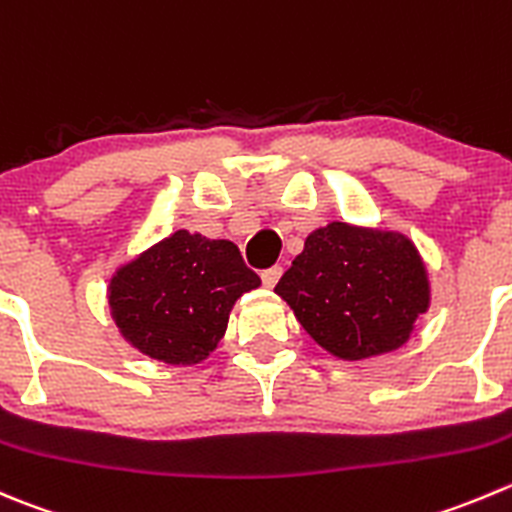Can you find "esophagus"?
<instances>
[{
	"label": "esophagus",
	"mask_w": 512,
	"mask_h": 512,
	"mask_svg": "<svg viewBox=\"0 0 512 512\" xmlns=\"http://www.w3.org/2000/svg\"><path fill=\"white\" fill-rule=\"evenodd\" d=\"M280 277H282V267L280 265L270 267V270H262V285H265V287H275Z\"/></svg>",
	"instance_id": "obj_1"
}]
</instances>
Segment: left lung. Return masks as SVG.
Here are the masks:
<instances>
[{
    "mask_svg": "<svg viewBox=\"0 0 512 512\" xmlns=\"http://www.w3.org/2000/svg\"><path fill=\"white\" fill-rule=\"evenodd\" d=\"M307 335L342 360L390 352L408 342L428 310V272L413 242L330 222L275 287Z\"/></svg>",
    "mask_w": 512,
    "mask_h": 512,
    "instance_id": "left-lung-1",
    "label": "left lung"
}]
</instances>
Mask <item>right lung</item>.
Instances as JSON below:
<instances>
[{
  "mask_svg": "<svg viewBox=\"0 0 512 512\" xmlns=\"http://www.w3.org/2000/svg\"><path fill=\"white\" fill-rule=\"evenodd\" d=\"M260 285L230 240L177 230L119 267L109 307L124 340L170 365L202 362L222 340L230 310Z\"/></svg>",
  "mask_w": 512,
  "mask_h": 512,
  "instance_id": "obj_1",
  "label": "right lung"
}]
</instances>
